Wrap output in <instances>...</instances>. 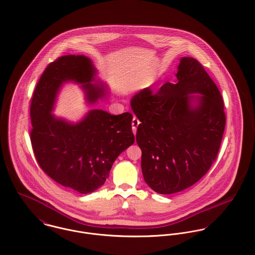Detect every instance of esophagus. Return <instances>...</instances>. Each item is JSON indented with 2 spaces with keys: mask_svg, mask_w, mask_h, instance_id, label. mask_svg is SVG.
I'll list each match as a JSON object with an SVG mask.
<instances>
[{
  "mask_svg": "<svg viewBox=\"0 0 255 255\" xmlns=\"http://www.w3.org/2000/svg\"><path fill=\"white\" fill-rule=\"evenodd\" d=\"M139 124H140V121H139V119H138L137 117H135V116H134V118H133V121H132V130H133V133H134V135H136V132H137V127L139 126Z\"/></svg>",
  "mask_w": 255,
  "mask_h": 255,
  "instance_id": "esophagus-1",
  "label": "esophagus"
}]
</instances>
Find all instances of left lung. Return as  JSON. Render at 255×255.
I'll return each mask as SVG.
<instances>
[{
	"instance_id": "1",
	"label": "left lung",
	"mask_w": 255,
	"mask_h": 255,
	"mask_svg": "<svg viewBox=\"0 0 255 255\" xmlns=\"http://www.w3.org/2000/svg\"><path fill=\"white\" fill-rule=\"evenodd\" d=\"M174 83L155 94L142 90L131 100L140 124L144 182L170 195L200 180L215 160L225 129L221 94L197 59L181 57Z\"/></svg>"
}]
</instances>
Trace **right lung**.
<instances>
[{"label": "right lung", "mask_w": 255, "mask_h": 255, "mask_svg": "<svg viewBox=\"0 0 255 255\" xmlns=\"http://www.w3.org/2000/svg\"><path fill=\"white\" fill-rule=\"evenodd\" d=\"M97 74L89 57H58L42 74L30 109L31 143L40 167L58 184L80 194L101 188L115 159L135 141L129 113L113 115L93 109L77 122L53 114L57 95L68 82L80 85L88 105L107 98L109 88Z\"/></svg>", "instance_id": "right-lung-1"}]
</instances>
